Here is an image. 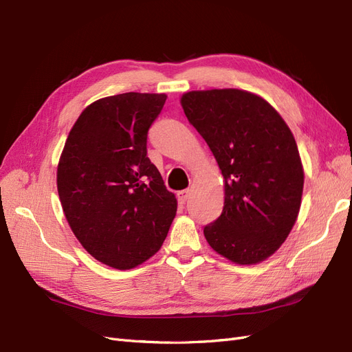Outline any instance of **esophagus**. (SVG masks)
<instances>
[{
  "label": "esophagus",
  "instance_id": "1",
  "mask_svg": "<svg viewBox=\"0 0 352 352\" xmlns=\"http://www.w3.org/2000/svg\"><path fill=\"white\" fill-rule=\"evenodd\" d=\"M178 201L181 203V205H183V203H186L187 200H188V197H190V190H183V191H178Z\"/></svg>",
  "mask_w": 352,
  "mask_h": 352
}]
</instances>
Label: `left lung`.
Returning a JSON list of instances; mask_svg holds the SVG:
<instances>
[{
    "mask_svg": "<svg viewBox=\"0 0 352 352\" xmlns=\"http://www.w3.org/2000/svg\"><path fill=\"white\" fill-rule=\"evenodd\" d=\"M179 102L223 177V210L203 230L206 241L232 263L263 262L298 218L304 169L294 134L266 99L247 90H191Z\"/></svg>",
    "mask_w": 352,
    "mask_h": 352,
    "instance_id": "obj_1",
    "label": "left lung"
}]
</instances>
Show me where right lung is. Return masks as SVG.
I'll return each instance as SVG.
<instances>
[{
	"label": "right lung",
	"mask_w": 352,
	"mask_h": 352,
	"mask_svg": "<svg viewBox=\"0 0 352 352\" xmlns=\"http://www.w3.org/2000/svg\"><path fill=\"white\" fill-rule=\"evenodd\" d=\"M165 94L129 92L87 105L65 140L56 188L76 238L98 262L126 270L151 258L175 213L146 149Z\"/></svg>",
	"instance_id": "obj_1"
}]
</instances>
